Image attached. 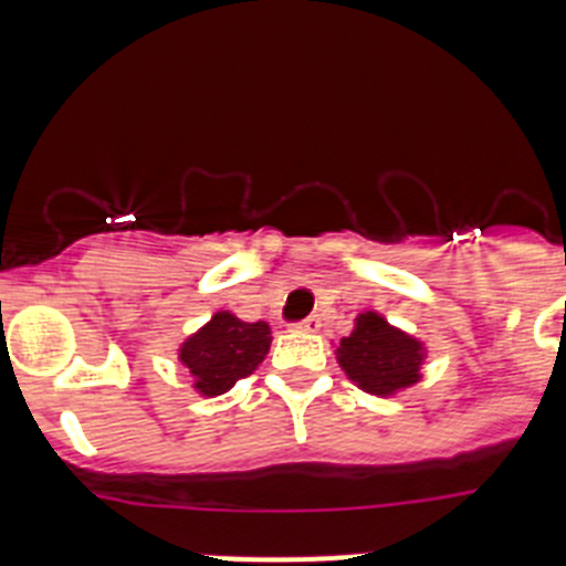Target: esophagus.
Wrapping results in <instances>:
<instances>
[{"mask_svg": "<svg viewBox=\"0 0 566 566\" xmlns=\"http://www.w3.org/2000/svg\"><path fill=\"white\" fill-rule=\"evenodd\" d=\"M319 326H323V319H319L317 314H312V317L300 319V323H297L300 332H319Z\"/></svg>", "mask_w": 566, "mask_h": 566, "instance_id": "1", "label": "esophagus"}]
</instances>
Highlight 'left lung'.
Instances as JSON below:
<instances>
[{
    "label": "left lung",
    "mask_w": 566,
    "mask_h": 566,
    "mask_svg": "<svg viewBox=\"0 0 566 566\" xmlns=\"http://www.w3.org/2000/svg\"><path fill=\"white\" fill-rule=\"evenodd\" d=\"M334 354L345 377L374 397H394L422 379V339L391 326L377 312L357 314L352 334L339 339Z\"/></svg>",
    "instance_id": "obj_1"
}]
</instances>
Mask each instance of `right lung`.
<instances>
[{"instance_id": "obj_1", "label": "right lung", "mask_w": 566, "mask_h": 566, "mask_svg": "<svg viewBox=\"0 0 566 566\" xmlns=\"http://www.w3.org/2000/svg\"><path fill=\"white\" fill-rule=\"evenodd\" d=\"M269 323H247L232 312H214L178 348V359L192 374V388L201 397H221L238 379L249 377L269 354Z\"/></svg>"}]
</instances>
